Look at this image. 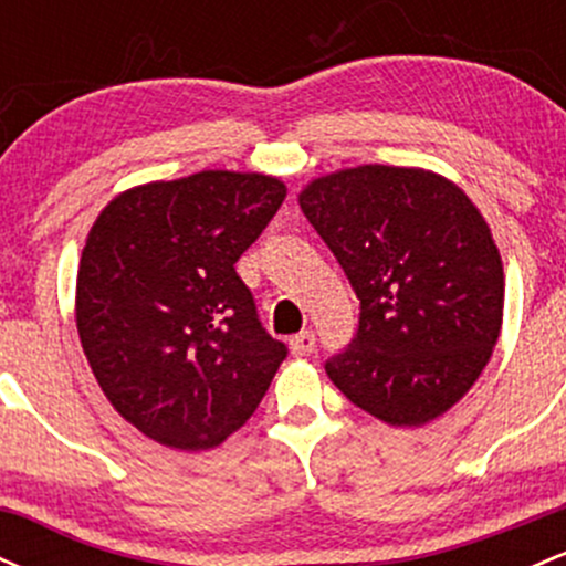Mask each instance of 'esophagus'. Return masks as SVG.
<instances>
[{
	"mask_svg": "<svg viewBox=\"0 0 566 566\" xmlns=\"http://www.w3.org/2000/svg\"><path fill=\"white\" fill-rule=\"evenodd\" d=\"M314 348H316V335L311 333V329H303V333H297L290 340V350L295 356H308Z\"/></svg>",
	"mask_w": 566,
	"mask_h": 566,
	"instance_id": "34e87169",
	"label": "esophagus"
}]
</instances>
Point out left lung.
<instances>
[{
    "mask_svg": "<svg viewBox=\"0 0 566 566\" xmlns=\"http://www.w3.org/2000/svg\"><path fill=\"white\" fill-rule=\"evenodd\" d=\"M301 207L359 297L329 380L388 426L463 399L503 324V263L473 201L441 175L365 165L314 180Z\"/></svg>",
    "mask_w": 566,
    "mask_h": 566,
    "instance_id": "obj_1",
    "label": "left lung"
}]
</instances>
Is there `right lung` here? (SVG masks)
<instances>
[{"mask_svg":"<svg viewBox=\"0 0 566 566\" xmlns=\"http://www.w3.org/2000/svg\"><path fill=\"white\" fill-rule=\"evenodd\" d=\"M287 188L205 170L119 193L95 220L76 276V327L116 412L159 444L210 450L242 428L287 346L239 279Z\"/></svg>","mask_w":566,"mask_h":566,"instance_id":"right-lung-1","label":"right lung"}]
</instances>
